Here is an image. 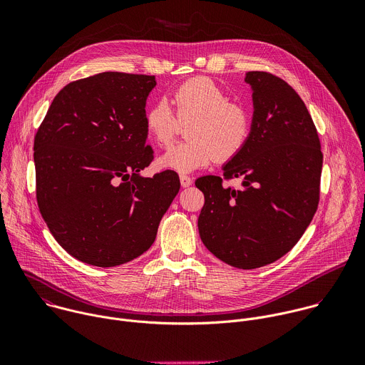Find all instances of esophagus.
I'll use <instances>...</instances> for the list:
<instances>
[{"label": "esophagus", "instance_id": "obj_1", "mask_svg": "<svg viewBox=\"0 0 365 365\" xmlns=\"http://www.w3.org/2000/svg\"><path fill=\"white\" fill-rule=\"evenodd\" d=\"M192 179L189 178V176H186V175H180V185H182V187H189L190 185H192Z\"/></svg>", "mask_w": 365, "mask_h": 365}]
</instances>
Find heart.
Segmentation results:
<instances>
[{
  "label": "heart",
  "mask_w": 365,
  "mask_h": 365,
  "mask_svg": "<svg viewBox=\"0 0 365 365\" xmlns=\"http://www.w3.org/2000/svg\"><path fill=\"white\" fill-rule=\"evenodd\" d=\"M175 111L165 99L145 110L144 124L150 138L162 147L169 145L188 124L187 141L170 147L162 158L165 169L190 173L206 168L215 159L227 162L245 145L251 133V111L244 102L230 99L215 81L196 76L180 83L172 93Z\"/></svg>",
  "instance_id": "b5f03b06"
}]
</instances>
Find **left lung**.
<instances>
[{"label": "left lung", "mask_w": 365, "mask_h": 365, "mask_svg": "<svg viewBox=\"0 0 365 365\" xmlns=\"http://www.w3.org/2000/svg\"><path fill=\"white\" fill-rule=\"evenodd\" d=\"M252 123L242 150L195 185L205 247L224 263L251 270L274 263L300 240L319 203L324 155L317 127L297 92L279 76L252 71ZM240 177L241 190L224 180Z\"/></svg>", "instance_id": "8db88e82"}]
</instances>
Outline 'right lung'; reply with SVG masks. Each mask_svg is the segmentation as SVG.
<instances>
[{"instance_id": "right-lung-1", "label": "right lung", "mask_w": 365, "mask_h": 365, "mask_svg": "<svg viewBox=\"0 0 365 365\" xmlns=\"http://www.w3.org/2000/svg\"><path fill=\"white\" fill-rule=\"evenodd\" d=\"M155 78L103 72L68 83L34 137L36 197L51 235L72 257L114 267L145 252L180 189L153 178L145 101Z\"/></svg>"}]
</instances>
